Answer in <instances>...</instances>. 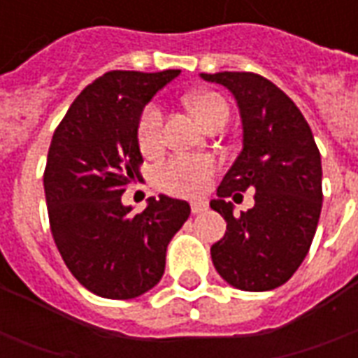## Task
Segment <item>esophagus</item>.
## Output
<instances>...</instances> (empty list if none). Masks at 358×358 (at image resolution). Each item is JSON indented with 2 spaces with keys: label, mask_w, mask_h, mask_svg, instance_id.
Instances as JSON below:
<instances>
[{
  "label": "esophagus",
  "mask_w": 358,
  "mask_h": 358,
  "mask_svg": "<svg viewBox=\"0 0 358 358\" xmlns=\"http://www.w3.org/2000/svg\"><path fill=\"white\" fill-rule=\"evenodd\" d=\"M203 210H207V203L205 201H192V213L194 215H199Z\"/></svg>",
  "instance_id": "obj_1"
}]
</instances>
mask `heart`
Here are the masks:
<instances>
[{"label": "heart", "instance_id": "heart-1", "mask_svg": "<svg viewBox=\"0 0 358 358\" xmlns=\"http://www.w3.org/2000/svg\"><path fill=\"white\" fill-rule=\"evenodd\" d=\"M187 105L205 128L218 118L228 120V115H230L228 103L213 92H199V94L189 95ZM161 134H163V110L159 105L151 103L143 109L140 122H138L140 148L143 151L157 149L161 143ZM213 171H215V164L207 157L176 155L159 169L157 180H159V186L171 194L195 195L207 186V180Z\"/></svg>", "mask_w": 358, "mask_h": 358}]
</instances>
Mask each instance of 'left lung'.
Wrapping results in <instances>:
<instances>
[{
  "label": "left lung",
  "mask_w": 358,
  "mask_h": 358,
  "mask_svg": "<svg viewBox=\"0 0 358 358\" xmlns=\"http://www.w3.org/2000/svg\"><path fill=\"white\" fill-rule=\"evenodd\" d=\"M224 86L241 118V151L226 172L210 209L226 234L210 248L217 272L243 292L285 284L307 257L322 210V163L305 117L276 84L253 73L199 74ZM256 189V205L240 217L225 197Z\"/></svg>",
  "instance_id": "left-lung-1"
}]
</instances>
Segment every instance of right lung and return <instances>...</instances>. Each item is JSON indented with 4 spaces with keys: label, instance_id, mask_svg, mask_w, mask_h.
Instances as JSON below:
<instances>
[{
    "label": "right lung",
    "instance_id": "right-lung-1",
    "mask_svg": "<svg viewBox=\"0 0 358 358\" xmlns=\"http://www.w3.org/2000/svg\"><path fill=\"white\" fill-rule=\"evenodd\" d=\"M180 71H110L84 90L51 140L43 174L53 240L88 292L134 299L159 284L166 248L189 217L182 199L149 197L134 215L122 203L143 161L138 122Z\"/></svg>",
    "mask_w": 358,
    "mask_h": 358
}]
</instances>
